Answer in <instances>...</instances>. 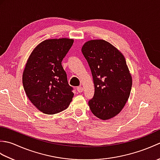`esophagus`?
I'll return each instance as SVG.
<instances>
[{
  "instance_id": "34e87169",
  "label": "esophagus",
  "mask_w": 160,
  "mask_h": 160,
  "mask_svg": "<svg viewBox=\"0 0 160 160\" xmlns=\"http://www.w3.org/2000/svg\"><path fill=\"white\" fill-rule=\"evenodd\" d=\"M77 91L79 93H81L83 91V88L82 87H77Z\"/></svg>"
}]
</instances>
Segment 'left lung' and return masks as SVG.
<instances>
[{
	"instance_id": "obj_1",
	"label": "left lung",
	"mask_w": 160,
	"mask_h": 160,
	"mask_svg": "<svg viewBox=\"0 0 160 160\" xmlns=\"http://www.w3.org/2000/svg\"><path fill=\"white\" fill-rule=\"evenodd\" d=\"M82 52L92 73L93 98L89 101L93 114L106 120L122 111L130 96L132 77L124 56L104 40L84 44Z\"/></svg>"
}]
</instances>
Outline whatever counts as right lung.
<instances>
[{
  "label": "right lung",
  "instance_id": "right-lung-1",
  "mask_svg": "<svg viewBox=\"0 0 160 160\" xmlns=\"http://www.w3.org/2000/svg\"><path fill=\"white\" fill-rule=\"evenodd\" d=\"M73 39L45 40L33 50L22 74L24 89L31 102L40 111L52 115L69 107L73 97L62 61Z\"/></svg>",
  "mask_w": 160,
  "mask_h": 160
}]
</instances>
